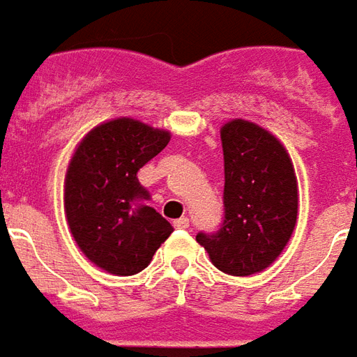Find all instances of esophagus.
<instances>
[{
    "mask_svg": "<svg viewBox=\"0 0 357 357\" xmlns=\"http://www.w3.org/2000/svg\"><path fill=\"white\" fill-rule=\"evenodd\" d=\"M174 226H176V228H181V230H183V228H189V218H187V216H181L178 220H174Z\"/></svg>",
    "mask_w": 357,
    "mask_h": 357,
    "instance_id": "34e87169",
    "label": "esophagus"
}]
</instances>
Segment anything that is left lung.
<instances>
[{
  "label": "left lung",
  "instance_id": "1",
  "mask_svg": "<svg viewBox=\"0 0 357 357\" xmlns=\"http://www.w3.org/2000/svg\"><path fill=\"white\" fill-rule=\"evenodd\" d=\"M224 220L197 241L222 273L249 276L274 263L298 216V181L286 149L243 119L222 127Z\"/></svg>",
  "mask_w": 357,
  "mask_h": 357
}]
</instances>
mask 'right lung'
<instances>
[{"label": "right lung", "instance_id": "obj_1", "mask_svg": "<svg viewBox=\"0 0 357 357\" xmlns=\"http://www.w3.org/2000/svg\"><path fill=\"white\" fill-rule=\"evenodd\" d=\"M170 143V133L121 118L92 129L66 178V214L77 245L118 276L149 266L174 228L144 201L137 172Z\"/></svg>", "mask_w": 357, "mask_h": 357}]
</instances>
